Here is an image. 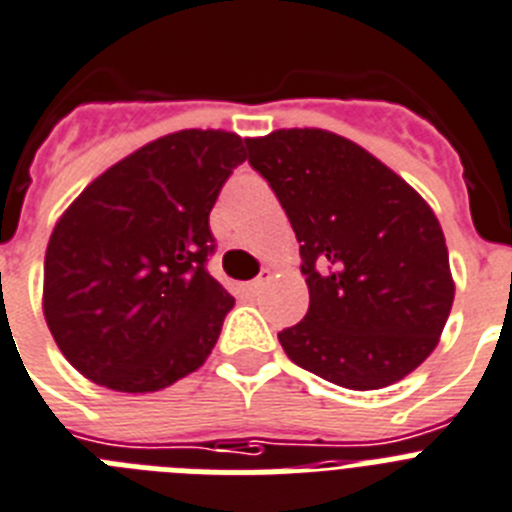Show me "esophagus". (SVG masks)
<instances>
[{
    "label": "esophagus",
    "mask_w": 512,
    "mask_h": 512,
    "mask_svg": "<svg viewBox=\"0 0 512 512\" xmlns=\"http://www.w3.org/2000/svg\"><path fill=\"white\" fill-rule=\"evenodd\" d=\"M266 282H269V272H261L259 277L251 279V282H246V285H243V292H246V295H251V298H256V295L264 290Z\"/></svg>",
    "instance_id": "esophagus-1"
}]
</instances>
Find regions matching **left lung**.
<instances>
[{"instance_id": "1", "label": "left lung", "mask_w": 512, "mask_h": 512, "mask_svg": "<svg viewBox=\"0 0 512 512\" xmlns=\"http://www.w3.org/2000/svg\"><path fill=\"white\" fill-rule=\"evenodd\" d=\"M300 243L308 313L279 331L295 365L352 391L401 381L438 347L456 285L430 204L326 129L246 139Z\"/></svg>"}]
</instances>
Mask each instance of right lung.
<instances>
[{
  "instance_id": "add662e5",
  "label": "right lung",
  "mask_w": 512,
  "mask_h": 512,
  "mask_svg": "<svg viewBox=\"0 0 512 512\" xmlns=\"http://www.w3.org/2000/svg\"><path fill=\"white\" fill-rule=\"evenodd\" d=\"M222 129L165 134L100 173L56 222L43 316L87 381L150 393L204 365L235 300L207 272L222 183L246 160Z\"/></svg>"
}]
</instances>
